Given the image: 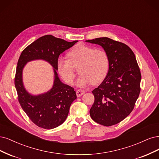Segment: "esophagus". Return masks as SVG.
Here are the masks:
<instances>
[{"instance_id":"1","label":"esophagus","mask_w":159,"mask_h":159,"mask_svg":"<svg viewBox=\"0 0 159 159\" xmlns=\"http://www.w3.org/2000/svg\"><path fill=\"white\" fill-rule=\"evenodd\" d=\"M84 93H85L84 90H81V89H78L77 90H76V96H77L78 97H80V96L83 95Z\"/></svg>"}]
</instances>
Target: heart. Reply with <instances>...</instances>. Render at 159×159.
Masks as SVG:
<instances>
[{"label": "heart", "instance_id": "b5f03b06", "mask_svg": "<svg viewBox=\"0 0 159 159\" xmlns=\"http://www.w3.org/2000/svg\"><path fill=\"white\" fill-rule=\"evenodd\" d=\"M68 60L59 58L57 69L62 79L69 85L74 84L76 78L75 69L79 67L80 76L76 82L79 87L92 83L99 84L108 73L110 57L106 51L93 46L78 45L67 54Z\"/></svg>", "mask_w": 159, "mask_h": 159}]
</instances>
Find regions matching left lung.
Masks as SVG:
<instances>
[{"label":"left lung","mask_w":159,"mask_h":159,"mask_svg":"<svg viewBox=\"0 0 159 159\" xmlns=\"http://www.w3.org/2000/svg\"><path fill=\"white\" fill-rule=\"evenodd\" d=\"M86 42L101 45L110 57L108 73L92 91L94 102L90 110V117L104 126L117 124L134 110L141 91V75L135 55L129 46L109 38Z\"/></svg>","instance_id":"8db88e82"}]
</instances>
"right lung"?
Listing matches in <instances>:
<instances>
[{"mask_svg": "<svg viewBox=\"0 0 159 159\" xmlns=\"http://www.w3.org/2000/svg\"><path fill=\"white\" fill-rule=\"evenodd\" d=\"M77 42H69L52 35H46L29 45L20 56L14 78L18 100L30 120L39 127L51 129L62 124L68 116L71 104L76 98L75 89L61 83L56 70L59 55ZM39 58L48 61L55 69L54 84L48 93L32 96L23 88L22 69L28 61Z\"/></svg>", "mask_w": 159, "mask_h": 159, "instance_id": "obj_1", "label": "right lung"}]
</instances>
